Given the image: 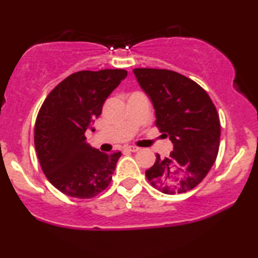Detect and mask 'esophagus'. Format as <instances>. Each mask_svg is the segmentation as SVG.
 I'll return each instance as SVG.
<instances>
[{
    "instance_id": "1",
    "label": "esophagus",
    "mask_w": 258,
    "mask_h": 258,
    "mask_svg": "<svg viewBox=\"0 0 258 258\" xmlns=\"http://www.w3.org/2000/svg\"><path fill=\"white\" fill-rule=\"evenodd\" d=\"M123 150H126V152L136 153V152H138L139 148L138 147H135V146H126L125 148H123Z\"/></svg>"
}]
</instances>
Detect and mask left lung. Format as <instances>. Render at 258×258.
Instances as JSON below:
<instances>
[{
    "label": "left lung",
    "mask_w": 258,
    "mask_h": 258,
    "mask_svg": "<svg viewBox=\"0 0 258 258\" xmlns=\"http://www.w3.org/2000/svg\"><path fill=\"white\" fill-rule=\"evenodd\" d=\"M152 99L155 125L170 137L173 152L146 171L147 179L164 194L191 190L209 173L220 149L221 123L206 91L193 80L167 69H133Z\"/></svg>",
    "instance_id": "left-lung-1"
}]
</instances>
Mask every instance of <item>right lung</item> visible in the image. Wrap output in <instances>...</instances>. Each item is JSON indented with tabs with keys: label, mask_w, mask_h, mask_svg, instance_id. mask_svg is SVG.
Segmentation results:
<instances>
[{
	"label": "right lung",
	"mask_w": 258,
	"mask_h": 258,
	"mask_svg": "<svg viewBox=\"0 0 258 258\" xmlns=\"http://www.w3.org/2000/svg\"><path fill=\"white\" fill-rule=\"evenodd\" d=\"M126 76L123 69L74 73L41 105L34 133L38 161L47 179L68 197L91 199L110 184L121 152L94 149L86 143L85 132Z\"/></svg>",
	"instance_id": "add662e5"
}]
</instances>
